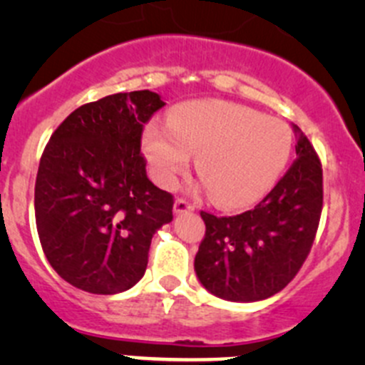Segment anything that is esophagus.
Wrapping results in <instances>:
<instances>
[{
    "label": "esophagus",
    "mask_w": 365,
    "mask_h": 365,
    "mask_svg": "<svg viewBox=\"0 0 365 365\" xmlns=\"http://www.w3.org/2000/svg\"><path fill=\"white\" fill-rule=\"evenodd\" d=\"M194 208H196V205L190 203V201H187V200H183V197H178V200L175 201V212L176 213L192 212Z\"/></svg>",
    "instance_id": "esophagus-1"
}]
</instances>
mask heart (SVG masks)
Returning <instances> with one entry per match:
<instances>
[{
    "mask_svg": "<svg viewBox=\"0 0 365 365\" xmlns=\"http://www.w3.org/2000/svg\"><path fill=\"white\" fill-rule=\"evenodd\" d=\"M145 153L160 185L176 176L197 153L196 168L222 206H244L263 197L284 171L293 150L292 128L281 120L222 101L178 106L168 127L152 123Z\"/></svg>",
    "mask_w": 365,
    "mask_h": 365,
    "instance_id": "obj_1",
    "label": "heart"
}]
</instances>
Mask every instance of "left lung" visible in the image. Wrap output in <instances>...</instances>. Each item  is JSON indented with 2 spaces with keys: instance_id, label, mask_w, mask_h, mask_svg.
I'll return each mask as SVG.
<instances>
[{
  "instance_id": "1",
  "label": "left lung",
  "mask_w": 365,
  "mask_h": 365,
  "mask_svg": "<svg viewBox=\"0 0 365 365\" xmlns=\"http://www.w3.org/2000/svg\"><path fill=\"white\" fill-rule=\"evenodd\" d=\"M295 132V162L252 210L233 217L201 212L206 231L194 268L215 297L256 302L275 295L311 252L323 208V169L307 135Z\"/></svg>"
}]
</instances>
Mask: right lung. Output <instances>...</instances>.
<instances>
[{"mask_svg":"<svg viewBox=\"0 0 365 365\" xmlns=\"http://www.w3.org/2000/svg\"><path fill=\"white\" fill-rule=\"evenodd\" d=\"M164 106L150 90L114 93L70 113L53 132L35 183L43 254L68 284L114 295L145 275L173 196L146 176L143 128Z\"/></svg>","mask_w":365,"mask_h":365,"instance_id":"add662e5","label":"right lung"}]
</instances>
